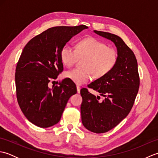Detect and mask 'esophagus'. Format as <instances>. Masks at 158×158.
<instances>
[{
	"instance_id": "34e87169",
	"label": "esophagus",
	"mask_w": 158,
	"mask_h": 158,
	"mask_svg": "<svg viewBox=\"0 0 158 158\" xmlns=\"http://www.w3.org/2000/svg\"><path fill=\"white\" fill-rule=\"evenodd\" d=\"M77 93H80V90H81V88L79 86L77 85Z\"/></svg>"
}]
</instances>
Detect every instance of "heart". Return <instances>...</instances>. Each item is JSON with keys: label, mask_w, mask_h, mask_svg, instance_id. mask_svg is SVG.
<instances>
[{"label": "heart", "mask_w": 158, "mask_h": 158, "mask_svg": "<svg viewBox=\"0 0 158 158\" xmlns=\"http://www.w3.org/2000/svg\"><path fill=\"white\" fill-rule=\"evenodd\" d=\"M60 57L64 65L67 67L72 66L79 58H84L82 68H75L65 73L66 78L78 85L89 81L93 74L97 78L105 76L113 69L117 60L115 49L94 37L80 40L77 43L76 49L64 45Z\"/></svg>", "instance_id": "1"}]
</instances>
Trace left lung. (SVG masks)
<instances>
[{
    "instance_id": "left-lung-1",
    "label": "left lung",
    "mask_w": 158,
    "mask_h": 158,
    "mask_svg": "<svg viewBox=\"0 0 158 158\" xmlns=\"http://www.w3.org/2000/svg\"><path fill=\"white\" fill-rule=\"evenodd\" d=\"M96 35L111 41L117 48V60L113 69L88 85L105 97L81 89V121L86 129L104 133L113 129L125 119L134 105L140 80L135 55L122 38L109 32L94 31Z\"/></svg>"
}]
</instances>
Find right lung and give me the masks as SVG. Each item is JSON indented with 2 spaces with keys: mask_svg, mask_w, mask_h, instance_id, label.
<instances>
[{
  "mask_svg": "<svg viewBox=\"0 0 158 158\" xmlns=\"http://www.w3.org/2000/svg\"><path fill=\"white\" fill-rule=\"evenodd\" d=\"M87 28L85 25L49 28L23 48L15 70L17 98L23 115L35 126L49 127L58 123L70 97L77 93L69 79L52 88L48 83L63 70V47Z\"/></svg>",
  "mask_w": 158,
  "mask_h": 158,
  "instance_id": "add662e5",
  "label": "right lung"
}]
</instances>
